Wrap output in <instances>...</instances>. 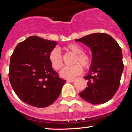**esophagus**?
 Returning <instances> with one entry per match:
<instances>
[{
    "label": "esophagus",
    "instance_id": "obj_1",
    "mask_svg": "<svg viewBox=\"0 0 132 132\" xmlns=\"http://www.w3.org/2000/svg\"><path fill=\"white\" fill-rule=\"evenodd\" d=\"M67 81L69 82H74V81H75V79H68Z\"/></svg>",
    "mask_w": 132,
    "mask_h": 132
}]
</instances>
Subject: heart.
<instances>
[{
    "label": "heart",
    "mask_w": 132,
    "mask_h": 132,
    "mask_svg": "<svg viewBox=\"0 0 132 132\" xmlns=\"http://www.w3.org/2000/svg\"><path fill=\"white\" fill-rule=\"evenodd\" d=\"M66 50L70 51L76 54L73 63H80L85 69H87L90 66L92 63L91 57L87 53L83 52V48L79 45L76 43H71L65 47ZM49 60L54 69H60L63 64V57L61 51L58 48H54L50 53ZM82 68L79 63L69 66H65L60 72V76L63 78L70 79L76 76L81 73Z\"/></svg>",
    "instance_id": "b5f03b06"
}]
</instances>
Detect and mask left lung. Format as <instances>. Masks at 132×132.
I'll return each mask as SVG.
<instances>
[{"label": "left lung", "mask_w": 132, "mask_h": 132, "mask_svg": "<svg viewBox=\"0 0 132 132\" xmlns=\"http://www.w3.org/2000/svg\"><path fill=\"white\" fill-rule=\"evenodd\" d=\"M88 46L92 52V63L87 87L79 94L92 104H104L117 91L123 71L122 51L119 44L106 33H95L75 40Z\"/></svg>", "instance_id": "1"}]
</instances>
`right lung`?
I'll return each instance as SVG.
<instances>
[{"label":"right lung","instance_id":"right-lung-1","mask_svg":"<svg viewBox=\"0 0 132 132\" xmlns=\"http://www.w3.org/2000/svg\"><path fill=\"white\" fill-rule=\"evenodd\" d=\"M57 44L31 36L16 45L10 57V84L16 95L28 105L38 108L50 105L66 82L58 78L48 57Z\"/></svg>","mask_w":132,"mask_h":132}]
</instances>
